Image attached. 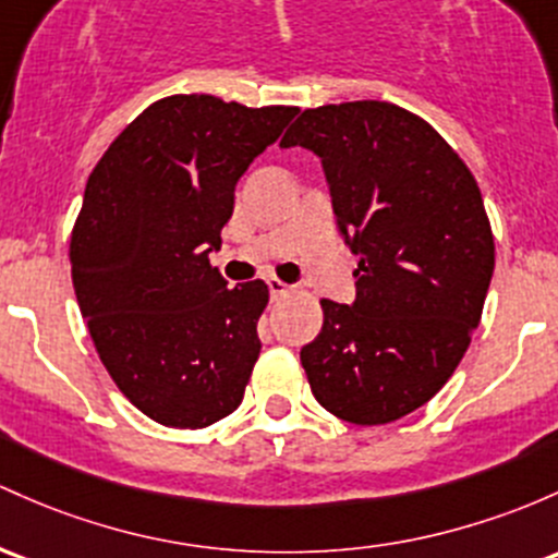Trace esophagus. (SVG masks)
Listing matches in <instances>:
<instances>
[{
    "instance_id": "34e87169",
    "label": "esophagus",
    "mask_w": 558,
    "mask_h": 558,
    "mask_svg": "<svg viewBox=\"0 0 558 558\" xmlns=\"http://www.w3.org/2000/svg\"><path fill=\"white\" fill-rule=\"evenodd\" d=\"M267 289H269V296L280 299V296H286V293L291 291V286L283 283L280 278H267Z\"/></svg>"
}]
</instances>
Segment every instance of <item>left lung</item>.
<instances>
[{"label":"left lung","instance_id":"8db88e82","mask_svg":"<svg viewBox=\"0 0 558 558\" xmlns=\"http://www.w3.org/2000/svg\"><path fill=\"white\" fill-rule=\"evenodd\" d=\"M326 171L357 256V299H323L302 347L315 400L357 426L391 424L448 384L480 326L495 241L480 185L439 132L381 100L304 110L280 140Z\"/></svg>","mask_w":558,"mask_h":558}]
</instances>
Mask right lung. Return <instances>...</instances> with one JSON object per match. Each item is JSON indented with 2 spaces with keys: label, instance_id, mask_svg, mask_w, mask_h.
<instances>
[{
  "label": "right lung",
  "instance_id": "right-lung-1",
  "mask_svg": "<svg viewBox=\"0 0 558 558\" xmlns=\"http://www.w3.org/2000/svg\"><path fill=\"white\" fill-rule=\"evenodd\" d=\"M296 113L171 95L92 169L71 232L73 291L116 387L158 424L204 428L241 405L269 291L228 289L209 254L238 180Z\"/></svg>",
  "mask_w": 558,
  "mask_h": 558
}]
</instances>
